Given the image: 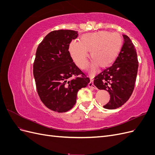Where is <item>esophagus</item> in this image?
Listing matches in <instances>:
<instances>
[{
    "mask_svg": "<svg viewBox=\"0 0 155 155\" xmlns=\"http://www.w3.org/2000/svg\"><path fill=\"white\" fill-rule=\"evenodd\" d=\"M88 87H90V88H93V89H97V87L94 85V83H93V80L92 79H91V81L89 82V83H88Z\"/></svg>",
    "mask_w": 155,
    "mask_h": 155,
    "instance_id": "esophagus-1",
    "label": "esophagus"
}]
</instances>
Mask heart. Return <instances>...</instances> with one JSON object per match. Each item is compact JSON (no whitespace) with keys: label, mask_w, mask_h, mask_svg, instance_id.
Segmentation results:
<instances>
[{"label":"heart","mask_w":155,"mask_h":155,"mask_svg":"<svg viewBox=\"0 0 155 155\" xmlns=\"http://www.w3.org/2000/svg\"><path fill=\"white\" fill-rule=\"evenodd\" d=\"M122 43V38L118 33L100 31L82 35L79 41H71L68 51L74 63L81 69L87 67L88 51H90L92 70L97 64L104 68L109 67L118 57Z\"/></svg>","instance_id":"heart-1"}]
</instances>
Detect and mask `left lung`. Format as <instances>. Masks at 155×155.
<instances>
[{"mask_svg": "<svg viewBox=\"0 0 155 155\" xmlns=\"http://www.w3.org/2000/svg\"><path fill=\"white\" fill-rule=\"evenodd\" d=\"M124 45L112 66L94 78V84L100 90H105L110 98L104 106L115 109L123 105L133 92L137 79L138 61L137 50L129 37L123 35Z\"/></svg>", "mask_w": 155, "mask_h": 155, "instance_id": "8db88e82", "label": "left lung"}]
</instances>
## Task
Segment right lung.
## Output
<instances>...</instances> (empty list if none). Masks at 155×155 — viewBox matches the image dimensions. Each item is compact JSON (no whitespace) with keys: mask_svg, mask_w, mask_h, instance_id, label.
I'll list each match as a JSON object with an SVG mask.
<instances>
[{"mask_svg":"<svg viewBox=\"0 0 155 155\" xmlns=\"http://www.w3.org/2000/svg\"><path fill=\"white\" fill-rule=\"evenodd\" d=\"M78 32L59 30L50 32L39 45L34 63V76L42 102L51 110L65 112L76 102L78 92L90 79L73 62L68 51ZM80 74L81 77L71 79Z\"/></svg>","mask_w":155,"mask_h":155,"instance_id":"1","label":"right lung"}]
</instances>
